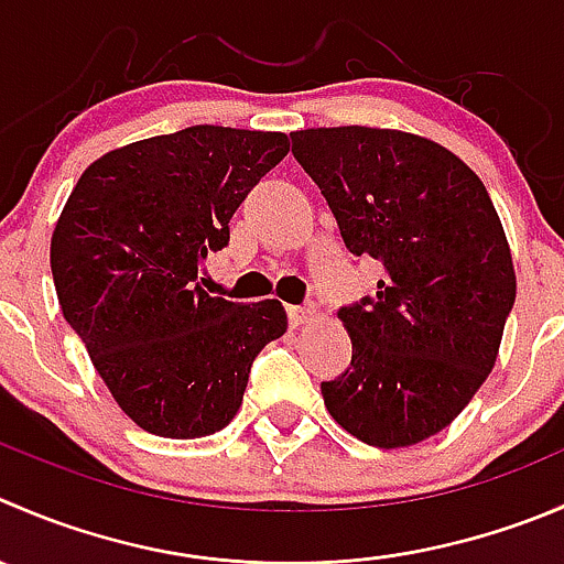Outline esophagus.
Returning <instances> with one entry per match:
<instances>
[{
  "instance_id": "34e87169",
  "label": "esophagus",
  "mask_w": 564,
  "mask_h": 564,
  "mask_svg": "<svg viewBox=\"0 0 564 564\" xmlns=\"http://www.w3.org/2000/svg\"><path fill=\"white\" fill-rule=\"evenodd\" d=\"M319 311H316V305H294V308H289V322H292V327H305V325H314V322H319Z\"/></svg>"
}]
</instances>
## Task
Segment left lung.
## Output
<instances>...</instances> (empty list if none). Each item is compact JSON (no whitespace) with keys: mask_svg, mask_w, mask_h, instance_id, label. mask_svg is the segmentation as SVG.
Wrapping results in <instances>:
<instances>
[{"mask_svg":"<svg viewBox=\"0 0 564 564\" xmlns=\"http://www.w3.org/2000/svg\"><path fill=\"white\" fill-rule=\"evenodd\" d=\"M352 256L382 261L375 297L338 308L352 360L325 408L364 444L402 449L463 413L499 358L516 267L477 173L421 134L333 126L292 134Z\"/></svg>","mask_w":564,"mask_h":564,"instance_id":"1","label":"left lung"}]
</instances>
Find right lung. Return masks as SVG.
<instances>
[{
  "instance_id": "1",
  "label": "right lung",
  "mask_w": 564,
  "mask_h": 564,
  "mask_svg": "<svg viewBox=\"0 0 564 564\" xmlns=\"http://www.w3.org/2000/svg\"><path fill=\"white\" fill-rule=\"evenodd\" d=\"M286 154L283 131L189 126L107 151L70 189L48 253L59 311L145 433H220L253 358L286 333L281 300L242 305L198 283L237 206Z\"/></svg>"
}]
</instances>
